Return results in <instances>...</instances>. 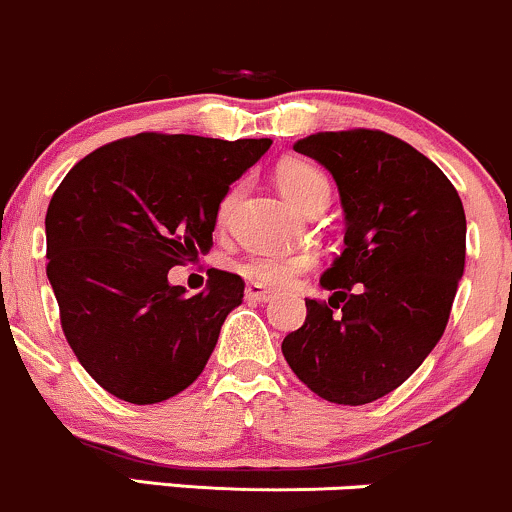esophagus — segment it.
I'll return each instance as SVG.
<instances>
[{"instance_id":"34e87169","label":"esophagus","mask_w":512,"mask_h":512,"mask_svg":"<svg viewBox=\"0 0 512 512\" xmlns=\"http://www.w3.org/2000/svg\"><path fill=\"white\" fill-rule=\"evenodd\" d=\"M271 298H273L271 290H266V288H263V285H258V283L246 285V300H251V302H268Z\"/></svg>"}]
</instances>
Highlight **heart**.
Wrapping results in <instances>:
<instances>
[{"mask_svg":"<svg viewBox=\"0 0 512 512\" xmlns=\"http://www.w3.org/2000/svg\"><path fill=\"white\" fill-rule=\"evenodd\" d=\"M278 188L283 190V195L293 202L300 210H307L312 202L327 197L329 200V178L324 175L322 168H317L310 161H285L280 163L276 170ZM236 200V188H232L227 195L222 197L217 210L219 224H224L232 214ZM315 263L312 254H278V251H263V254L249 256L246 261H241L239 271L246 278L254 280L258 285H268V288H283V285L293 283V278L298 273L307 271Z\"/></svg>","mask_w":512,"mask_h":512,"instance_id":"heart-1","label":"heart"}]
</instances>
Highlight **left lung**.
Returning <instances> with one entry per match:
<instances>
[{
    "instance_id": "obj_1",
    "label": "left lung",
    "mask_w": 512,
    "mask_h": 512,
    "mask_svg": "<svg viewBox=\"0 0 512 512\" xmlns=\"http://www.w3.org/2000/svg\"><path fill=\"white\" fill-rule=\"evenodd\" d=\"M293 148L332 173L346 234L320 278L334 295L305 300L283 356L329 403H373L442 339L464 276V205L430 158L386 131H320Z\"/></svg>"
}]
</instances>
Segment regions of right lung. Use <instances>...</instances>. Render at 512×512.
<instances>
[{"label":"right lung","mask_w":512,"mask_h":512,"mask_svg":"<svg viewBox=\"0 0 512 512\" xmlns=\"http://www.w3.org/2000/svg\"><path fill=\"white\" fill-rule=\"evenodd\" d=\"M268 148L146 131L92 151L53 192L46 273L70 349L107 393L161 403L202 373L244 280L212 268L188 295L168 271L210 251L219 202Z\"/></svg>","instance_id":"obj_1"}]
</instances>
